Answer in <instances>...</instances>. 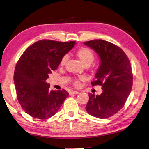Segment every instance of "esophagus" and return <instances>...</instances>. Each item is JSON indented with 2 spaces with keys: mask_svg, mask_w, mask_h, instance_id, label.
<instances>
[{
  "mask_svg": "<svg viewBox=\"0 0 149 149\" xmlns=\"http://www.w3.org/2000/svg\"><path fill=\"white\" fill-rule=\"evenodd\" d=\"M79 91H72L70 92V95H75V94H78Z\"/></svg>",
  "mask_w": 149,
  "mask_h": 149,
  "instance_id": "1",
  "label": "esophagus"
}]
</instances>
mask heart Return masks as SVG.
Returning <instances> with one entry per match:
<instances>
[{
    "instance_id": "heart-1",
    "label": "heart",
    "mask_w": 149,
    "mask_h": 149,
    "mask_svg": "<svg viewBox=\"0 0 149 149\" xmlns=\"http://www.w3.org/2000/svg\"><path fill=\"white\" fill-rule=\"evenodd\" d=\"M75 55L81 60V61L85 66H89V65H90L93 63V61H94L95 58L94 52L89 49V48L86 47H82L79 48L75 52ZM67 60L68 57L66 55H65V56L62 57L60 60V64H59L60 65V67H64L67 63ZM84 80V77H75L72 79V83L75 88H78L81 85V81Z\"/></svg>"
}]
</instances>
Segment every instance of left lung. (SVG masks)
<instances>
[{
  "instance_id": "8db88e82",
  "label": "left lung",
  "mask_w": 149,
  "mask_h": 149,
  "mask_svg": "<svg viewBox=\"0 0 149 149\" xmlns=\"http://www.w3.org/2000/svg\"><path fill=\"white\" fill-rule=\"evenodd\" d=\"M99 55L101 65L91 82L92 86H101L103 92L95 96L89 93L86 110L100 119L112 116L121 109L133 86L130 61L123 50L108 41L95 39L84 42Z\"/></svg>"
}]
</instances>
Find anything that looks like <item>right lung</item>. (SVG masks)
I'll list each match as a JSON object with an SVG mask.
<instances>
[{"label":"right lung","mask_w":149,"mask_h":149,"mask_svg":"<svg viewBox=\"0 0 149 149\" xmlns=\"http://www.w3.org/2000/svg\"><path fill=\"white\" fill-rule=\"evenodd\" d=\"M75 42L40 40L28 47L19 58L14 73L16 97L30 116L42 120L50 118L68 96L63 89L50 91L46 81Z\"/></svg>","instance_id":"right-lung-1"}]
</instances>
